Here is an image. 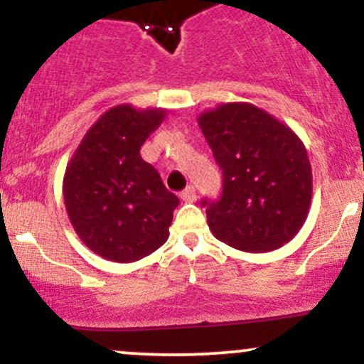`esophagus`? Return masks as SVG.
Returning <instances> with one entry per match:
<instances>
[{
  "label": "esophagus",
  "instance_id": "1",
  "mask_svg": "<svg viewBox=\"0 0 364 364\" xmlns=\"http://www.w3.org/2000/svg\"><path fill=\"white\" fill-rule=\"evenodd\" d=\"M181 198L185 200V202H195L196 200V191H195V186H186L185 190L181 191Z\"/></svg>",
  "mask_w": 364,
  "mask_h": 364
}]
</instances>
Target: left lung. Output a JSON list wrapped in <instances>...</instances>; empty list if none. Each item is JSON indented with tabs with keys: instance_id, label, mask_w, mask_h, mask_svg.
Masks as SVG:
<instances>
[{
	"instance_id": "obj_1",
	"label": "left lung",
	"mask_w": 364,
	"mask_h": 364,
	"mask_svg": "<svg viewBox=\"0 0 364 364\" xmlns=\"http://www.w3.org/2000/svg\"><path fill=\"white\" fill-rule=\"evenodd\" d=\"M223 171V193L203 198L212 235L241 252L281 248L311 203V166L299 136L248 102L220 104L198 118Z\"/></svg>"
}]
</instances>
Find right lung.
Here are the masks:
<instances>
[{
  "label": "right lung",
  "instance_id": "obj_1",
  "mask_svg": "<svg viewBox=\"0 0 364 364\" xmlns=\"http://www.w3.org/2000/svg\"><path fill=\"white\" fill-rule=\"evenodd\" d=\"M164 109L111 107L85 133L63 179L70 223L94 253L127 263L166 243L179 200L164 186L141 145Z\"/></svg>",
  "mask_w": 364,
  "mask_h": 364
}]
</instances>
